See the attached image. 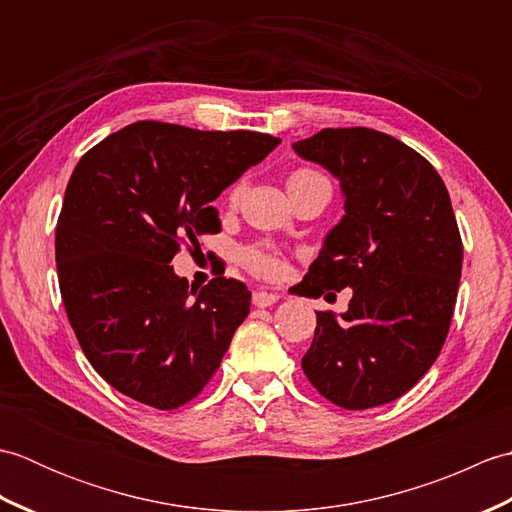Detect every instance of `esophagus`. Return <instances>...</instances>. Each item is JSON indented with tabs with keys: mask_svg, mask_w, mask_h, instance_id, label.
I'll return each mask as SVG.
<instances>
[{
	"mask_svg": "<svg viewBox=\"0 0 512 512\" xmlns=\"http://www.w3.org/2000/svg\"><path fill=\"white\" fill-rule=\"evenodd\" d=\"M277 301H279L277 292H266V290L253 292V306H257V308H270V306H275Z\"/></svg>",
	"mask_w": 512,
	"mask_h": 512,
	"instance_id": "esophagus-1",
	"label": "esophagus"
}]
</instances>
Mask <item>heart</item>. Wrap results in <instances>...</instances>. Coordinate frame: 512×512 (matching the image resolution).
<instances>
[{
    "label": "heart",
    "mask_w": 512,
    "mask_h": 512,
    "mask_svg": "<svg viewBox=\"0 0 512 512\" xmlns=\"http://www.w3.org/2000/svg\"><path fill=\"white\" fill-rule=\"evenodd\" d=\"M308 176H317V171L312 169H297L290 173L288 180H297V178H308ZM239 191L242 187L235 184L231 195L228 198L237 200L239 198ZM242 262L244 266L250 270V273L257 275V277H264V279H273L277 277L281 270H284V259H281V253L270 244H257V246H250L242 253Z\"/></svg>",
    "instance_id": "obj_1"
}]
</instances>
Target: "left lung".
<instances>
[{
  "label": "left lung",
  "mask_w": 512,
  "mask_h": 512,
  "mask_svg": "<svg viewBox=\"0 0 512 512\" xmlns=\"http://www.w3.org/2000/svg\"><path fill=\"white\" fill-rule=\"evenodd\" d=\"M341 180L345 215L297 295L352 288L347 312H317L303 374L343 409L400 398L447 341L462 275L449 191L427 158L369 127L321 129L292 145Z\"/></svg>",
  "instance_id": "left-lung-1"
}]
</instances>
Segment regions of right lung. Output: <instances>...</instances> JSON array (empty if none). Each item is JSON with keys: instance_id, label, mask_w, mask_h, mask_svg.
Returning <instances> with one entry per match:
<instances>
[{"instance_id": "right-lung-1", "label": "right lung", "mask_w": 512, "mask_h": 512, "mask_svg": "<svg viewBox=\"0 0 512 512\" xmlns=\"http://www.w3.org/2000/svg\"><path fill=\"white\" fill-rule=\"evenodd\" d=\"M279 143L138 121L74 167L54 242L61 299L83 354L121 394L178 409L217 372L250 292L226 277L189 288L169 264L220 231L211 202Z\"/></svg>"}]
</instances>
